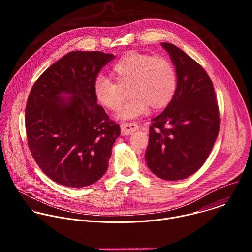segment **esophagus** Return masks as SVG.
Returning <instances> with one entry per match:
<instances>
[{
	"instance_id": "34e87169",
	"label": "esophagus",
	"mask_w": 252,
	"mask_h": 252,
	"mask_svg": "<svg viewBox=\"0 0 252 252\" xmlns=\"http://www.w3.org/2000/svg\"><path fill=\"white\" fill-rule=\"evenodd\" d=\"M138 125L135 123H124L122 125V133L123 134H131L133 133L135 130L138 129Z\"/></svg>"
}]
</instances>
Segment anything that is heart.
Wrapping results in <instances>:
<instances>
[{
	"label": "heart",
	"instance_id": "1",
	"mask_svg": "<svg viewBox=\"0 0 252 252\" xmlns=\"http://www.w3.org/2000/svg\"><path fill=\"white\" fill-rule=\"evenodd\" d=\"M113 75L121 86L130 83V99L122 107L119 117L135 119L146 114L150 106L165 107L173 98L177 88L176 70L165 56L128 52L113 65ZM115 81L99 76L94 83V94L99 104L111 111L120 109L126 94Z\"/></svg>",
	"mask_w": 252,
	"mask_h": 252
}]
</instances>
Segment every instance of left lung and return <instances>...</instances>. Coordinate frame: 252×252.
<instances>
[{
    "mask_svg": "<svg viewBox=\"0 0 252 252\" xmlns=\"http://www.w3.org/2000/svg\"><path fill=\"white\" fill-rule=\"evenodd\" d=\"M177 76V88L165 110L153 119L146 161L165 181L196 172L208 158L220 131V111L212 82L183 50L161 43Z\"/></svg>",
    "mask_w": 252,
    "mask_h": 252,
    "instance_id": "1",
    "label": "left lung"
}]
</instances>
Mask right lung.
Here are the masks:
<instances>
[{"mask_svg":"<svg viewBox=\"0 0 252 252\" xmlns=\"http://www.w3.org/2000/svg\"><path fill=\"white\" fill-rule=\"evenodd\" d=\"M114 59L96 51L69 52L31 90L25 118L28 145L34 161L57 184L88 187L109 167L121 128L97 104L94 83Z\"/></svg>","mask_w":252,"mask_h":252,"instance_id":"right-lung-1","label":"right lung"}]
</instances>
